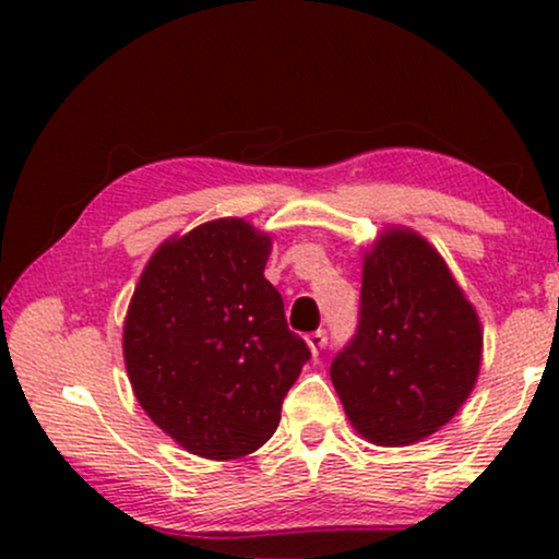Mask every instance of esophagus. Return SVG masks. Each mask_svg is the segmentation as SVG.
Wrapping results in <instances>:
<instances>
[{
  "label": "esophagus",
  "mask_w": 559,
  "mask_h": 559,
  "mask_svg": "<svg viewBox=\"0 0 559 559\" xmlns=\"http://www.w3.org/2000/svg\"><path fill=\"white\" fill-rule=\"evenodd\" d=\"M325 343H328L325 331H312V333H308V346H310V350H312V356H318L320 350L325 348Z\"/></svg>",
  "instance_id": "34e87169"
}]
</instances>
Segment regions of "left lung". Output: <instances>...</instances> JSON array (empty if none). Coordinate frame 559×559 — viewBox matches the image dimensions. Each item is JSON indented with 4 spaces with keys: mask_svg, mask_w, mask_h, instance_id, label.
<instances>
[{
    "mask_svg": "<svg viewBox=\"0 0 559 559\" xmlns=\"http://www.w3.org/2000/svg\"><path fill=\"white\" fill-rule=\"evenodd\" d=\"M480 323L442 257L412 231L366 254L358 323L331 379L358 432L409 445L450 423L480 366Z\"/></svg>",
    "mask_w": 559,
    "mask_h": 559,
    "instance_id": "obj_1",
    "label": "left lung"
}]
</instances>
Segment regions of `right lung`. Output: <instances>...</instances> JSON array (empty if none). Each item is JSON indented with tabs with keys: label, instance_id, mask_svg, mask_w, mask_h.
Returning <instances> with one entry per match:
<instances>
[{
	"label": "right lung",
	"instance_id": "add662e5",
	"mask_svg": "<svg viewBox=\"0 0 559 559\" xmlns=\"http://www.w3.org/2000/svg\"><path fill=\"white\" fill-rule=\"evenodd\" d=\"M270 249L247 221H209L163 243L134 289L129 381L152 423L195 455L231 461L262 448L310 361L264 280Z\"/></svg>",
	"mask_w": 559,
	"mask_h": 559
}]
</instances>
